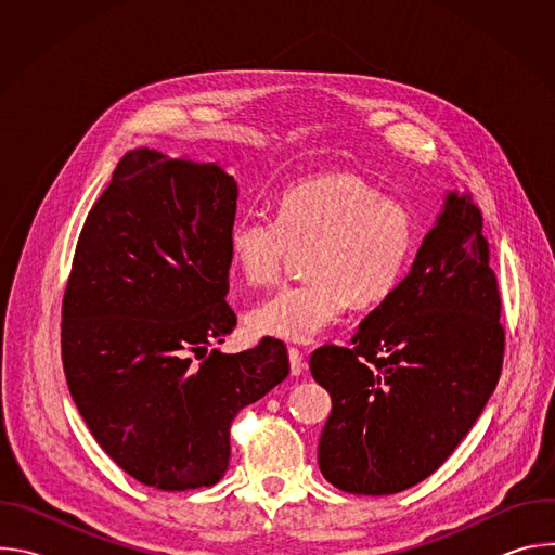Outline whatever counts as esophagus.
Listing matches in <instances>:
<instances>
[{"label": "esophagus", "mask_w": 555, "mask_h": 555, "mask_svg": "<svg viewBox=\"0 0 555 555\" xmlns=\"http://www.w3.org/2000/svg\"><path fill=\"white\" fill-rule=\"evenodd\" d=\"M287 356H289V371H292V375H296V377L302 375L305 369H307V362H305L302 353H300L298 349L289 347V349H287Z\"/></svg>", "instance_id": "obj_1"}]
</instances>
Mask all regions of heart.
Listing matches in <instances>:
<instances>
[{
  "instance_id": "1",
  "label": "heart",
  "mask_w": 555,
  "mask_h": 555,
  "mask_svg": "<svg viewBox=\"0 0 555 555\" xmlns=\"http://www.w3.org/2000/svg\"><path fill=\"white\" fill-rule=\"evenodd\" d=\"M420 246L415 212L351 173H327L285 189L276 219L246 215L228 230L232 266L250 285L274 283L294 250H309V281L268 296L250 315L255 334L307 345L336 325L353 300L384 302Z\"/></svg>"
}]
</instances>
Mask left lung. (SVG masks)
<instances>
[{"label": "left lung", "mask_w": 555, "mask_h": 555, "mask_svg": "<svg viewBox=\"0 0 555 555\" xmlns=\"http://www.w3.org/2000/svg\"><path fill=\"white\" fill-rule=\"evenodd\" d=\"M483 215L450 191L400 287L360 323L353 347L309 360L332 395L323 477L384 496L424 481L472 430L496 388L505 330Z\"/></svg>", "instance_id": "1"}]
</instances>
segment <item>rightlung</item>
<instances>
[{
  "instance_id": "obj_1",
  "label": "right lung",
  "mask_w": 555,
  "mask_h": 555,
  "mask_svg": "<svg viewBox=\"0 0 555 555\" xmlns=\"http://www.w3.org/2000/svg\"><path fill=\"white\" fill-rule=\"evenodd\" d=\"M236 197L217 163L125 153L78 236L63 296L78 413L129 477L165 492L215 486L234 415L289 375L274 338L208 351L236 325L225 302Z\"/></svg>"
}]
</instances>
